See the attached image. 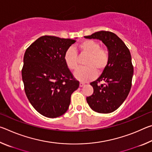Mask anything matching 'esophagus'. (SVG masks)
Wrapping results in <instances>:
<instances>
[{"mask_svg": "<svg viewBox=\"0 0 152 152\" xmlns=\"http://www.w3.org/2000/svg\"><path fill=\"white\" fill-rule=\"evenodd\" d=\"M84 85V83H83V82H80V86L82 87Z\"/></svg>", "mask_w": 152, "mask_h": 152, "instance_id": "1", "label": "esophagus"}]
</instances>
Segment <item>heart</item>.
Segmentation results:
<instances>
[{
	"mask_svg": "<svg viewBox=\"0 0 152 152\" xmlns=\"http://www.w3.org/2000/svg\"><path fill=\"white\" fill-rule=\"evenodd\" d=\"M78 48L80 55L87 56L84 65L75 73L77 79L82 82L90 81L104 70L109 61V53L107 49L101 48L99 43L91 39L84 40ZM64 61L70 70H76L78 67V53L74 48H69L64 54Z\"/></svg>",
	"mask_w": 152,
	"mask_h": 152,
	"instance_id": "obj_1",
	"label": "heart"
}]
</instances>
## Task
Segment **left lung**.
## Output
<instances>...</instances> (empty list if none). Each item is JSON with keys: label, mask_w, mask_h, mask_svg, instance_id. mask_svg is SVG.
Segmentation results:
<instances>
[{"label": "left lung", "mask_w": 152, "mask_h": 152, "mask_svg": "<svg viewBox=\"0 0 152 152\" xmlns=\"http://www.w3.org/2000/svg\"><path fill=\"white\" fill-rule=\"evenodd\" d=\"M84 37L101 40L110 56L109 64L101 76L91 83L94 92L86 97V101L97 113H112L124 102L132 87L133 66L130 51L124 42L110 31H101Z\"/></svg>", "instance_id": "obj_1"}]
</instances>
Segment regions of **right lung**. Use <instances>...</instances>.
<instances>
[{
    "instance_id": "1",
    "label": "right lung",
    "mask_w": 152,
    "mask_h": 152,
    "mask_svg": "<svg viewBox=\"0 0 152 152\" xmlns=\"http://www.w3.org/2000/svg\"><path fill=\"white\" fill-rule=\"evenodd\" d=\"M75 42L44 35L25 51L21 70L25 94L33 108L46 117L64 114L71 94L79 87V81L64 61L65 52Z\"/></svg>"
}]
</instances>
